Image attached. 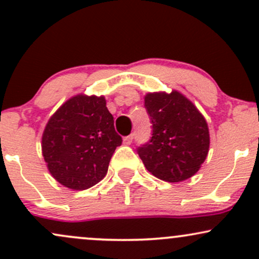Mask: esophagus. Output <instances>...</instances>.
Segmentation results:
<instances>
[{"mask_svg": "<svg viewBox=\"0 0 259 259\" xmlns=\"http://www.w3.org/2000/svg\"><path fill=\"white\" fill-rule=\"evenodd\" d=\"M133 139H134V135H133V134H130V135H127V136H125V138H124V144L125 145H130V144H132L133 143Z\"/></svg>", "mask_w": 259, "mask_h": 259, "instance_id": "esophagus-1", "label": "esophagus"}]
</instances>
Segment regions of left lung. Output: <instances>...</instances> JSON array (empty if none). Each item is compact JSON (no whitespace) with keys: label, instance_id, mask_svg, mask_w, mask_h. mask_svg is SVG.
<instances>
[{"label":"left lung","instance_id":"obj_1","mask_svg":"<svg viewBox=\"0 0 259 259\" xmlns=\"http://www.w3.org/2000/svg\"><path fill=\"white\" fill-rule=\"evenodd\" d=\"M152 136L138 147L145 167L162 181L182 182L199 171L209 152V129L197 107L177 91L147 93Z\"/></svg>","mask_w":259,"mask_h":259}]
</instances>
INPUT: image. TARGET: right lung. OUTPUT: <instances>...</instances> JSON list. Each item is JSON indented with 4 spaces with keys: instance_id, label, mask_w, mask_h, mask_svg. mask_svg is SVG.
Listing matches in <instances>:
<instances>
[{
    "instance_id": "1",
    "label": "right lung",
    "mask_w": 259,
    "mask_h": 259,
    "mask_svg": "<svg viewBox=\"0 0 259 259\" xmlns=\"http://www.w3.org/2000/svg\"><path fill=\"white\" fill-rule=\"evenodd\" d=\"M121 141L104 97L78 95L49 119L41 150L48 169L59 183L83 190L103 180Z\"/></svg>"
}]
</instances>
